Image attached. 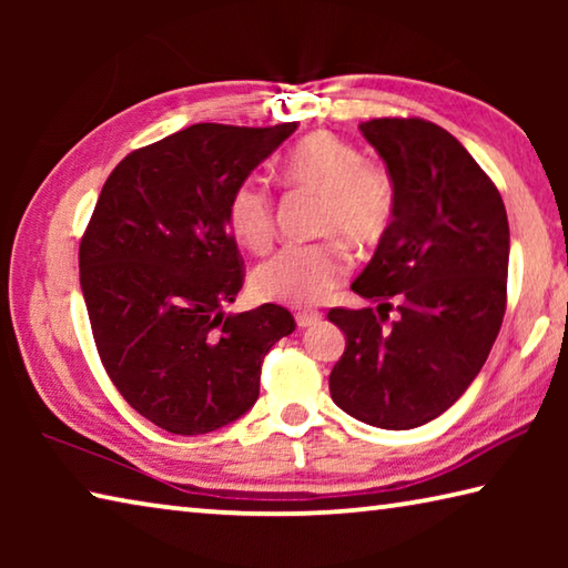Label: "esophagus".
Returning a JSON list of instances; mask_svg holds the SVG:
<instances>
[{
    "instance_id": "34e87169",
    "label": "esophagus",
    "mask_w": 568,
    "mask_h": 568,
    "mask_svg": "<svg viewBox=\"0 0 568 568\" xmlns=\"http://www.w3.org/2000/svg\"><path fill=\"white\" fill-rule=\"evenodd\" d=\"M321 318H323V315L318 311H297L295 313L297 328H311V325H315Z\"/></svg>"
}]
</instances>
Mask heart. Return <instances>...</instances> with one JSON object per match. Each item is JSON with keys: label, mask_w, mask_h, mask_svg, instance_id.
Instances as JSON below:
<instances>
[{"label": "heart", "mask_w": 568, "mask_h": 568, "mask_svg": "<svg viewBox=\"0 0 568 568\" xmlns=\"http://www.w3.org/2000/svg\"><path fill=\"white\" fill-rule=\"evenodd\" d=\"M277 178L285 187L321 195L315 230L335 237L277 250L250 275V291L265 303H321L348 273V253L338 237L373 245L386 235L398 203L396 180L383 162L363 158L333 132H313L295 142L283 155ZM227 225L250 253L271 247L275 213L267 187L255 180L237 185L227 203Z\"/></svg>", "instance_id": "heart-1"}]
</instances>
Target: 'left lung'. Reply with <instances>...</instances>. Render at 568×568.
Listing matches in <instances>:
<instances>
[{
    "label": "left lung",
    "instance_id": "1",
    "mask_svg": "<svg viewBox=\"0 0 568 568\" xmlns=\"http://www.w3.org/2000/svg\"><path fill=\"white\" fill-rule=\"evenodd\" d=\"M361 132L396 180L398 203L351 285L378 307L328 313L345 333L331 396L368 426L406 430L454 406L491 353L506 313L508 217L491 178L438 124L378 118Z\"/></svg>",
    "mask_w": 568,
    "mask_h": 568
}]
</instances>
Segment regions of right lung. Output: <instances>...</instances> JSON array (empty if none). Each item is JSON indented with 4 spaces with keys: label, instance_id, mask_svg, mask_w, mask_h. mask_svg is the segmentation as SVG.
I'll list each match as a JSON object with an SVG mask.
<instances>
[{
    "label": "right lung",
    "instance_id": "obj_1",
    "mask_svg": "<svg viewBox=\"0 0 568 568\" xmlns=\"http://www.w3.org/2000/svg\"><path fill=\"white\" fill-rule=\"evenodd\" d=\"M295 128L192 124L130 152L94 205L80 243L94 345L122 398L170 434H210L253 408L263 358L295 331L273 303L223 311L245 281L230 195Z\"/></svg>",
    "mask_w": 568,
    "mask_h": 568
}]
</instances>
